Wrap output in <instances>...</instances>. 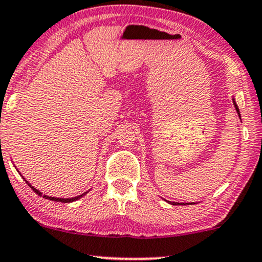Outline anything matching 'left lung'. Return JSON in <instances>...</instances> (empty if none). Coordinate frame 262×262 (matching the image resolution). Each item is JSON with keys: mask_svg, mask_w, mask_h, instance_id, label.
<instances>
[{"mask_svg": "<svg viewBox=\"0 0 262 262\" xmlns=\"http://www.w3.org/2000/svg\"><path fill=\"white\" fill-rule=\"evenodd\" d=\"M233 105H234V107H235V111H237L238 116H239V118H241V112H239V108H238L237 103H235V100H234V97H233ZM167 203H169V204H171V205H176V203H171V201H167ZM184 205H185V204H184Z\"/></svg>", "mask_w": 262, "mask_h": 262, "instance_id": "8db88e82", "label": "left lung"}]
</instances>
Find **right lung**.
<instances>
[{
	"label": "right lung",
	"instance_id": "obj_1",
	"mask_svg": "<svg viewBox=\"0 0 262 262\" xmlns=\"http://www.w3.org/2000/svg\"><path fill=\"white\" fill-rule=\"evenodd\" d=\"M17 171H18V169H17ZM23 179H25V178H23ZM25 182H27V184L29 185V187H30L31 189H33V190L35 191V193H36L37 195H39V196H41V195H42V193H41L40 190H37L36 188H34L33 185H31L29 182H28V181H25ZM86 193H88V191H86ZM86 193H84V194H81V195H78V196H74V198H67V199H64V198H55V196H49V195H43L42 198H45V199H49V200H52V201H59V203H73V201H77L78 199H80V198H83L84 195L86 194Z\"/></svg>",
	"mask_w": 262,
	"mask_h": 262
}]
</instances>
